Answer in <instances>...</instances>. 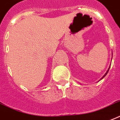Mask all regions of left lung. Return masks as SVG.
I'll list each match as a JSON object with an SVG mask.
<instances>
[{
	"label": "left lung",
	"mask_w": 120,
	"mask_h": 120,
	"mask_svg": "<svg viewBox=\"0 0 120 120\" xmlns=\"http://www.w3.org/2000/svg\"><path fill=\"white\" fill-rule=\"evenodd\" d=\"M109 68H110V67H109ZM109 68H108V71H107V72H106V74H105V75H104V76H103V77H102V78H101V79H103V78H104V77H105V76H106V74H108V72L109 70Z\"/></svg>",
	"instance_id": "8db88e82"
}]
</instances>
